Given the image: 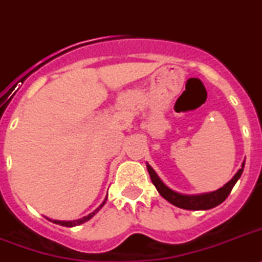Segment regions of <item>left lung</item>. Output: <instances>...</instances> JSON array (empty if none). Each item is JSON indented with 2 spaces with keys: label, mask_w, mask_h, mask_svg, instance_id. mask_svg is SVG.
Wrapping results in <instances>:
<instances>
[{
  "label": "left lung",
  "mask_w": 262,
  "mask_h": 262,
  "mask_svg": "<svg viewBox=\"0 0 262 262\" xmlns=\"http://www.w3.org/2000/svg\"><path fill=\"white\" fill-rule=\"evenodd\" d=\"M244 166H245V161L243 162L241 168L238 169V172L233 176V179L229 182H226L223 188L217 189L214 192L210 193H202V194H181L179 192H174L170 188L165 185L162 180L157 176V173L155 172V169L151 168L150 165L146 164V168H148L149 176H150V180L153 182V185L156 186V189L158 190V193L164 197L166 201H169L170 204H173L177 208H182V209L188 210H206L212 209L214 206L220 205L221 202H224L226 200V197L229 195V193L232 192L233 186L238 181V179L243 174Z\"/></svg>",
  "instance_id": "1"
}]
</instances>
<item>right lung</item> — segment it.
<instances>
[{
	"instance_id": "add662e5",
	"label": "right lung",
	"mask_w": 262,
	"mask_h": 262,
	"mask_svg": "<svg viewBox=\"0 0 262 262\" xmlns=\"http://www.w3.org/2000/svg\"><path fill=\"white\" fill-rule=\"evenodd\" d=\"M106 199H107V197H106ZM106 199H105V201L102 202V204H101V205L98 206L97 209L94 210V212L89 213V214H88V216L82 217V219H80V220H74V221H58V220H53V223H54V224H58V225H62V226H69V228H72V226L81 225V224L86 223L88 220H90V219H92V217H93L94 214H96V213H97L98 210H100L101 208H102V206L105 205V202H106Z\"/></svg>"
}]
</instances>
